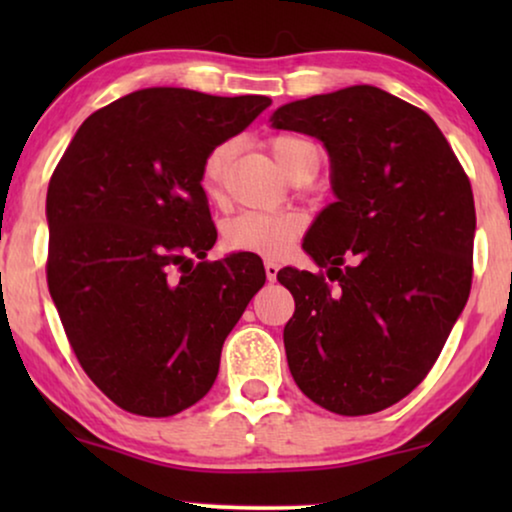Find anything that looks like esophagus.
Returning a JSON list of instances; mask_svg holds the SVG:
<instances>
[{
  "label": "esophagus",
  "mask_w": 512,
  "mask_h": 512,
  "mask_svg": "<svg viewBox=\"0 0 512 512\" xmlns=\"http://www.w3.org/2000/svg\"><path fill=\"white\" fill-rule=\"evenodd\" d=\"M277 272H279V265L275 261H265V275H268L270 282H275Z\"/></svg>",
  "instance_id": "34e87169"
}]
</instances>
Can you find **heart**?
Returning a JSON list of instances; mask_svg holds the SVG:
<instances>
[{
    "mask_svg": "<svg viewBox=\"0 0 512 512\" xmlns=\"http://www.w3.org/2000/svg\"><path fill=\"white\" fill-rule=\"evenodd\" d=\"M312 149H317V146L293 135H279L270 142L272 156H275L277 165L289 177L305 153H310ZM233 151V142H221L202 160L200 186L207 198H221L223 177H226ZM303 230L305 216L300 212H244L226 223V228H223V244L230 251H249V254L279 258L291 249V244L303 235Z\"/></svg>",
    "mask_w": 512,
    "mask_h": 512,
    "instance_id": "obj_1",
    "label": "heart"
}]
</instances>
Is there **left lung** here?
I'll use <instances>...</instances> for the list:
<instances>
[{
	"instance_id": "8db88e82",
	"label": "left lung",
	"mask_w": 512,
	"mask_h": 512,
	"mask_svg": "<svg viewBox=\"0 0 512 512\" xmlns=\"http://www.w3.org/2000/svg\"><path fill=\"white\" fill-rule=\"evenodd\" d=\"M270 121L324 142L338 198L303 242L326 275H277L296 300L284 326L286 361L321 408L373 415L429 375L464 310L471 181L426 111L375 86L284 104Z\"/></svg>"
}]
</instances>
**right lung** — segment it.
Masks as SVG:
<instances>
[{
    "mask_svg": "<svg viewBox=\"0 0 512 512\" xmlns=\"http://www.w3.org/2000/svg\"><path fill=\"white\" fill-rule=\"evenodd\" d=\"M272 104L146 88L90 114L46 195L48 291L86 375L118 408L172 417L219 375L221 347L265 284L216 242L202 160ZM201 263L192 265V256Z\"/></svg>",
    "mask_w": 512,
    "mask_h": 512,
    "instance_id": "obj_1",
    "label": "right lung"
}]
</instances>
